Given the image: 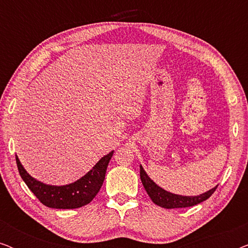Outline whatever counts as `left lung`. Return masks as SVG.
<instances>
[{
    "instance_id": "obj_1",
    "label": "left lung",
    "mask_w": 248,
    "mask_h": 248,
    "mask_svg": "<svg viewBox=\"0 0 248 248\" xmlns=\"http://www.w3.org/2000/svg\"><path fill=\"white\" fill-rule=\"evenodd\" d=\"M140 178L142 184H143L144 189L147 191L148 195L150 196L152 202H154L155 204L165 209L187 208V206L196 205L199 204V203L208 200L210 196L213 194V192L216 191V188L218 187V185H217L216 187L211 188L210 191L196 196H183L167 192L166 189L161 188L160 186H158L150 177H149L142 166H140Z\"/></svg>"
}]
</instances>
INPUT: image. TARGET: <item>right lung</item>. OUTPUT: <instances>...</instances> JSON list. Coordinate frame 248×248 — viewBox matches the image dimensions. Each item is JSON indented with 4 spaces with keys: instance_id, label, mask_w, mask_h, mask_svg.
Returning <instances> with one entry per match:
<instances>
[{
    "instance_id": "right-lung-1",
    "label": "right lung",
    "mask_w": 248,
    "mask_h": 248,
    "mask_svg": "<svg viewBox=\"0 0 248 248\" xmlns=\"http://www.w3.org/2000/svg\"><path fill=\"white\" fill-rule=\"evenodd\" d=\"M114 151L104 155L93 169L71 184L63 186L47 185L31 177L16 155L19 174L30 191L44 205L53 209H77L93 201L103 185L107 166L113 157Z\"/></svg>"
}]
</instances>
